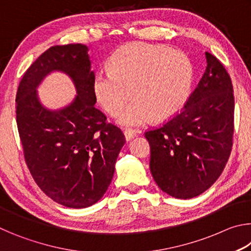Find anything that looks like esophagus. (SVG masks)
Segmentation results:
<instances>
[{
  "label": "esophagus",
  "instance_id": "obj_1",
  "mask_svg": "<svg viewBox=\"0 0 251 251\" xmlns=\"http://www.w3.org/2000/svg\"><path fill=\"white\" fill-rule=\"evenodd\" d=\"M124 136H125V139L127 142H129L130 139H133L135 136H136V133L134 130H131V129H127V130H125L124 131Z\"/></svg>",
  "mask_w": 251,
  "mask_h": 251
}]
</instances>
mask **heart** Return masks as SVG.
Listing matches in <instances>:
<instances>
[{
    "label": "heart",
    "instance_id": "b5f03b06",
    "mask_svg": "<svg viewBox=\"0 0 251 251\" xmlns=\"http://www.w3.org/2000/svg\"><path fill=\"white\" fill-rule=\"evenodd\" d=\"M109 69L97 72L93 91L100 105L112 115L121 112L131 91L135 100L116 118L123 127H141L154 117L167 120L188 97L192 64L179 50L134 42L113 54Z\"/></svg>",
    "mask_w": 251,
    "mask_h": 251
}]
</instances>
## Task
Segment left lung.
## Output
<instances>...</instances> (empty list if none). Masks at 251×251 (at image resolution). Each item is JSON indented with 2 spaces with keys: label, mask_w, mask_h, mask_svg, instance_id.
<instances>
[{
  "label": "left lung",
  "mask_w": 251,
  "mask_h": 251,
  "mask_svg": "<svg viewBox=\"0 0 251 251\" xmlns=\"http://www.w3.org/2000/svg\"><path fill=\"white\" fill-rule=\"evenodd\" d=\"M206 70L179 114L146 131L151 176L164 193L189 199L218 179L232 145L235 100L228 73L206 53Z\"/></svg>",
  "instance_id": "obj_1"
}]
</instances>
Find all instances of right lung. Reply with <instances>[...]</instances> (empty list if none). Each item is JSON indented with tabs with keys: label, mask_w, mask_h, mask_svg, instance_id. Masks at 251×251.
<instances>
[{
	"label": "right lung",
	"mask_w": 251,
	"mask_h": 251,
	"mask_svg": "<svg viewBox=\"0 0 251 251\" xmlns=\"http://www.w3.org/2000/svg\"><path fill=\"white\" fill-rule=\"evenodd\" d=\"M55 71L69 76L76 95L53 110L41 103L37 88ZM94 77L86 45H57L28 67L16 94V123L34 180L54 201L76 209L104 196L125 144L122 130L106 124L94 106Z\"/></svg>",
	"instance_id": "right-lung-1"
}]
</instances>
